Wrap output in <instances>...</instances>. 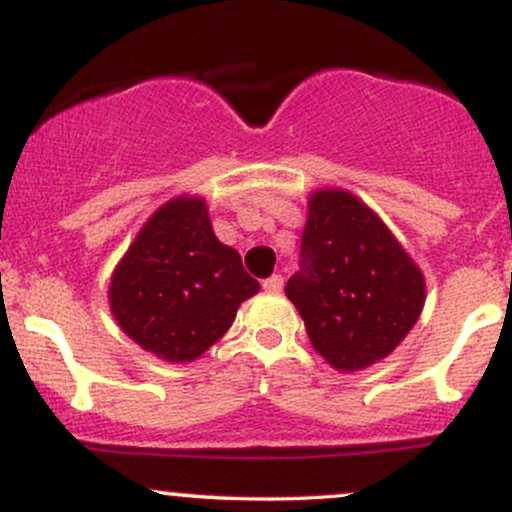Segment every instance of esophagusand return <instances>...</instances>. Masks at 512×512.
<instances>
[{
	"mask_svg": "<svg viewBox=\"0 0 512 512\" xmlns=\"http://www.w3.org/2000/svg\"><path fill=\"white\" fill-rule=\"evenodd\" d=\"M262 289L269 291V293H279L281 289H284V276L272 274V276H269V279L262 281Z\"/></svg>",
	"mask_w": 512,
	"mask_h": 512,
	"instance_id": "esophagus-1",
	"label": "esophagus"
}]
</instances>
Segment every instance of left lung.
Segmentation results:
<instances>
[{"label": "left lung", "instance_id": "obj_1", "mask_svg": "<svg viewBox=\"0 0 512 512\" xmlns=\"http://www.w3.org/2000/svg\"><path fill=\"white\" fill-rule=\"evenodd\" d=\"M310 344L339 370H361L407 337L424 276L387 226L342 190L310 197L301 269L286 284Z\"/></svg>", "mask_w": 512, "mask_h": 512}]
</instances>
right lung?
Listing matches in <instances>:
<instances>
[{"label": "right lung", "instance_id": "add662e5", "mask_svg": "<svg viewBox=\"0 0 512 512\" xmlns=\"http://www.w3.org/2000/svg\"><path fill=\"white\" fill-rule=\"evenodd\" d=\"M260 291L233 248L216 240L202 199H173L142 228L110 281V308L129 337L166 361H192Z\"/></svg>", "mask_w": 512, "mask_h": 512}]
</instances>
